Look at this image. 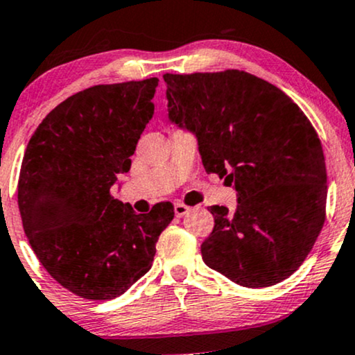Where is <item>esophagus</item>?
<instances>
[{"mask_svg":"<svg viewBox=\"0 0 355 355\" xmlns=\"http://www.w3.org/2000/svg\"><path fill=\"white\" fill-rule=\"evenodd\" d=\"M190 210H191L190 207H189V205H185V203H182V202H177V203H175V215H177L178 218L183 217V215L189 214Z\"/></svg>","mask_w":355,"mask_h":355,"instance_id":"esophagus-1","label":"esophagus"}]
</instances>
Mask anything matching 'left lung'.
Listing matches in <instances>:
<instances>
[{
    "label": "left lung",
    "instance_id": "obj_1",
    "mask_svg": "<svg viewBox=\"0 0 355 355\" xmlns=\"http://www.w3.org/2000/svg\"><path fill=\"white\" fill-rule=\"evenodd\" d=\"M164 80L170 121L195 133L207 172L237 190L235 211L210 207L203 262L243 287L282 282L325 220L327 172L312 123L282 89L247 71Z\"/></svg>",
    "mask_w": 355,
    "mask_h": 355
}]
</instances>
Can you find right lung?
<instances>
[{
    "label": "right lung",
    "instance_id": "1",
    "mask_svg": "<svg viewBox=\"0 0 355 355\" xmlns=\"http://www.w3.org/2000/svg\"><path fill=\"white\" fill-rule=\"evenodd\" d=\"M158 78L96 85L61 101L24 152L18 207L30 245L56 282L89 300H110L150 270L173 220L162 202L148 214L112 197L153 116Z\"/></svg>",
    "mask_w": 355,
    "mask_h": 355
}]
</instances>
